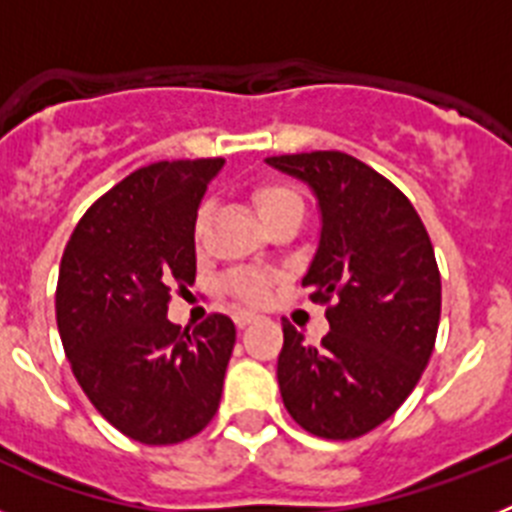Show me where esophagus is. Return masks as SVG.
Returning <instances> with one entry per match:
<instances>
[{
    "label": "esophagus",
    "mask_w": 512,
    "mask_h": 512,
    "mask_svg": "<svg viewBox=\"0 0 512 512\" xmlns=\"http://www.w3.org/2000/svg\"><path fill=\"white\" fill-rule=\"evenodd\" d=\"M233 320L238 328H246V325L256 323V320H259V315H253V312H248V310H238V312H233Z\"/></svg>",
    "instance_id": "obj_1"
}]
</instances>
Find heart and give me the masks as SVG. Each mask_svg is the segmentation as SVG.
<instances>
[{"instance_id":"obj_1","label":"heart","mask_w":512,"mask_h":512,"mask_svg":"<svg viewBox=\"0 0 512 512\" xmlns=\"http://www.w3.org/2000/svg\"><path fill=\"white\" fill-rule=\"evenodd\" d=\"M251 202L259 212V217L266 225H271L277 217L289 215V212H302V200L295 189L284 182H261L251 189ZM202 228H205V210L197 215L194 223V235L200 238ZM274 277L264 274V271H238L225 282V289L230 295H235L246 305H261L269 297Z\"/></svg>"}]
</instances>
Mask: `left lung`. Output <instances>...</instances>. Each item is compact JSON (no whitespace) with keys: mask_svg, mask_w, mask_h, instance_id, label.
I'll return each mask as SVG.
<instances>
[{"mask_svg":"<svg viewBox=\"0 0 512 512\" xmlns=\"http://www.w3.org/2000/svg\"><path fill=\"white\" fill-rule=\"evenodd\" d=\"M315 192L320 243L302 287L330 302L318 346L284 320V408L307 433L359 438L415 390L436 346L441 274L423 220L390 179L341 151L271 156Z\"/></svg>","mask_w":512,"mask_h":512,"instance_id":"1","label":"left lung"}]
</instances>
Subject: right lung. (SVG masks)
I'll use <instances>...</instances> for the list:
<instances>
[{
	"label": "right lung",
	"mask_w": 512,
	"mask_h": 512,
	"mask_svg": "<svg viewBox=\"0 0 512 512\" xmlns=\"http://www.w3.org/2000/svg\"><path fill=\"white\" fill-rule=\"evenodd\" d=\"M223 164L158 161L125 176L84 212L58 269V333L76 382L148 446L197 436L223 395L233 320L215 312L189 333L166 318L171 289L197 274V210Z\"/></svg>",
	"instance_id": "1"
}]
</instances>
